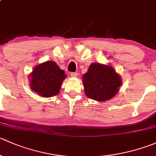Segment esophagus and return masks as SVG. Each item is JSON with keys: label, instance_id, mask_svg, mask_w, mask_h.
<instances>
[{"label": "esophagus", "instance_id": "1", "mask_svg": "<svg viewBox=\"0 0 156 156\" xmlns=\"http://www.w3.org/2000/svg\"><path fill=\"white\" fill-rule=\"evenodd\" d=\"M71 77H72V78H76L77 75H78V74L76 73V72H72V73L70 74Z\"/></svg>", "mask_w": 156, "mask_h": 156}]
</instances>
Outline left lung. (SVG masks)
<instances>
[{"label": "left lung", "instance_id": "1", "mask_svg": "<svg viewBox=\"0 0 156 156\" xmlns=\"http://www.w3.org/2000/svg\"><path fill=\"white\" fill-rule=\"evenodd\" d=\"M86 96L99 102L111 99L119 91L122 79L110 65L92 63L82 76Z\"/></svg>", "mask_w": 156, "mask_h": 156}]
</instances>
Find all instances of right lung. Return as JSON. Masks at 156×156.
<instances>
[{"label":"right lung","instance_id":"1","mask_svg":"<svg viewBox=\"0 0 156 156\" xmlns=\"http://www.w3.org/2000/svg\"><path fill=\"white\" fill-rule=\"evenodd\" d=\"M67 75L53 61L40 63L29 75L30 87L33 91L43 98L58 94L62 83Z\"/></svg>","mask_w":156,"mask_h":156}]
</instances>
